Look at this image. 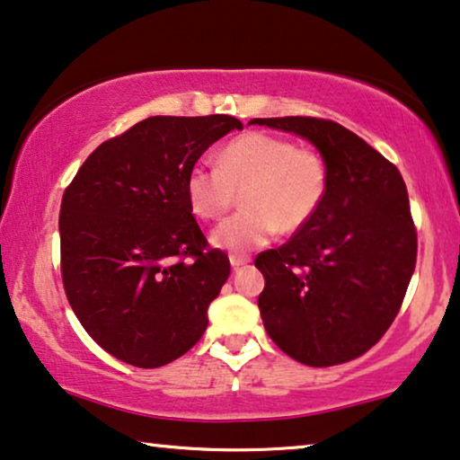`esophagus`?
<instances>
[{
	"mask_svg": "<svg viewBox=\"0 0 460 460\" xmlns=\"http://www.w3.org/2000/svg\"><path fill=\"white\" fill-rule=\"evenodd\" d=\"M251 263V257L249 255H238V252H234V255H230V265L232 268H241V265H246Z\"/></svg>",
	"mask_w": 460,
	"mask_h": 460,
	"instance_id": "1",
	"label": "esophagus"
}]
</instances>
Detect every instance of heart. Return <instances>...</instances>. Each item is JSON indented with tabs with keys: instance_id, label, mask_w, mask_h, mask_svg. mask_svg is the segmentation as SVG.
<instances>
[{
	"instance_id": "heart-1",
	"label": "heart",
	"mask_w": 460,
	"mask_h": 460,
	"mask_svg": "<svg viewBox=\"0 0 460 460\" xmlns=\"http://www.w3.org/2000/svg\"><path fill=\"white\" fill-rule=\"evenodd\" d=\"M328 164L317 151L270 132H244L219 151L217 165L197 164L186 174V201L205 222L222 219L243 192V211L211 234L222 249L249 251L279 230L298 232L328 195Z\"/></svg>"
}]
</instances>
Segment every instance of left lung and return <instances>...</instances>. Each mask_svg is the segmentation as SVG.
I'll use <instances>...</instances> for the list:
<instances>
[{
  "label": "left lung",
  "mask_w": 460,
  "mask_h": 460,
  "mask_svg": "<svg viewBox=\"0 0 460 460\" xmlns=\"http://www.w3.org/2000/svg\"><path fill=\"white\" fill-rule=\"evenodd\" d=\"M295 132L328 164L317 216L278 249L259 252V311L279 350L311 367L361 357L385 334L407 295L417 230L401 172L382 153L323 118H252Z\"/></svg>",
  "instance_id": "8db88e82"
}]
</instances>
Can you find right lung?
Segmentation results:
<instances>
[{"mask_svg":"<svg viewBox=\"0 0 460 460\" xmlns=\"http://www.w3.org/2000/svg\"><path fill=\"white\" fill-rule=\"evenodd\" d=\"M241 119L153 116L86 157L59 209V265L78 322L135 367L182 357L230 276L186 201V174Z\"/></svg>","mask_w":460,"mask_h":460,"instance_id":"1","label":"right lung"}]
</instances>
